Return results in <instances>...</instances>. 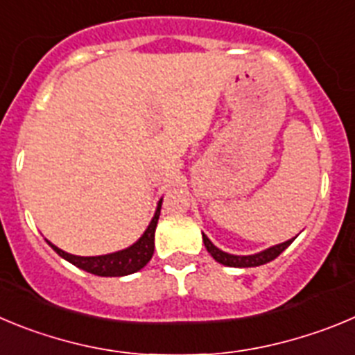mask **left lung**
Wrapping results in <instances>:
<instances>
[{"label":"left lung","mask_w":355,"mask_h":355,"mask_svg":"<svg viewBox=\"0 0 355 355\" xmlns=\"http://www.w3.org/2000/svg\"><path fill=\"white\" fill-rule=\"evenodd\" d=\"M202 239H204V246H206L207 252L211 253L216 262L223 266H229V268H257V266H262V264H268L271 260H275L279 253L284 252L285 248L292 245L295 237L288 239L285 243H279V245L271 246L268 250H262L259 253H253V255H232V253H227L223 250H220L218 246H214L213 243L209 241V237L202 232Z\"/></svg>","instance_id":"left-lung-1"}]
</instances>
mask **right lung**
I'll return each mask as SVG.
<instances>
[{
    "mask_svg": "<svg viewBox=\"0 0 355 355\" xmlns=\"http://www.w3.org/2000/svg\"><path fill=\"white\" fill-rule=\"evenodd\" d=\"M160 209H162V199L158 200V206H156L155 216L151 218L148 229L144 230L137 241L133 243L132 246L125 250H119V252L107 253V255H98V257H79L71 255V253L63 252V250L58 248L56 245L51 246L54 252L60 257H63L64 260H68L70 264H73L76 268L84 269V271L91 272V275L96 276H126L132 275V272H137L148 264L151 260L153 252H155V230L156 223H158V218H160Z\"/></svg>",
    "mask_w": 355,
    "mask_h": 355,
    "instance_id": "right-lung-1",
    "label": "right lung"
}]
</instances>
